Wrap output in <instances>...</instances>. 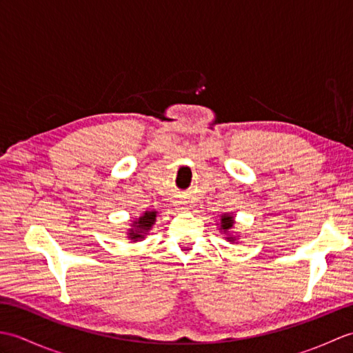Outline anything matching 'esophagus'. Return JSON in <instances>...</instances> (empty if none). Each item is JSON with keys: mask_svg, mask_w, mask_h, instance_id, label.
Instances as JSON below:
<instances>
[{"mask_svg": "<svg viewBox=\"0 0 353 353\" xmlns=\"http://www.w3.org/2000/svg\"><path fill=\"white\" fill-rule=\"evenodd\" d=\"M181 209H185V208H181Z\"/></svg>", "mask_w": 353, "mask_h": 353, "instance_id": "1", "label": "esophagus"}]
</instances>
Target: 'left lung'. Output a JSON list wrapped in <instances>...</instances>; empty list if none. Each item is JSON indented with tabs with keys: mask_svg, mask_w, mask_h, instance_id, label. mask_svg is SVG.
Segmentation results:
<instances>
[{
	"mask_svg": "<svg viewBox=\"0 0 353 353\" xmlns=\"http://www.w3.org/2000/svg\"><path fill=\"white\" fill-rule=\"evenodd\" d=\"M216 224H219V230L223 232L224 238H226L229 243L234 244L235 241H238V235H230V230L234 229V226H235V216H234V214H229V212L221 214L220 215V221L216 223Z\"/></svg>",
	"mask_w": 353,
	"mask_h": 353,
	"instance_id": "left-lung-1",
	"label": "left lung"
}]
</instances>
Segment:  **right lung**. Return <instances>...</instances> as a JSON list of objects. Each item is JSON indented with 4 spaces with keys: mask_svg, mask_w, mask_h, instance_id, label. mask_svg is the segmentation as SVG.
Wrapping results in <instances>:
<instances>
[{
    "mask_svg": "<svg viewBox=\"0 0 353 353\" xmlns=\"http://www.w3.org/2000/svg\"><path fill=\"white\" fill-rule=\"evenodd\" d=\"M156 216H157L156 211L142 212L139 219L133 220L132 224H130V228L127 229V232H125L127 238H129L132 243L142 241V239H144L148 235V232L152 230L153 224L156 223Z\"/></svg>",
    "mask_w": 353,
    "mask_h": 353,
    "instance_id": "obj_1",
    "label": "right lung"
}]
</instances>
